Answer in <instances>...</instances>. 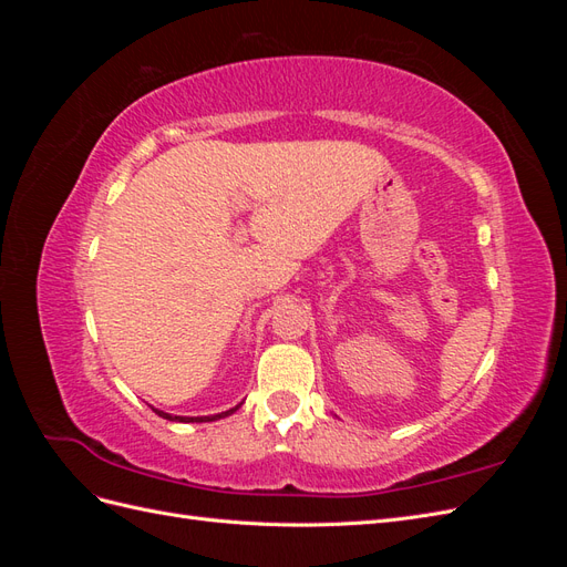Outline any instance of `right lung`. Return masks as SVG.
<instances>
[{"mask_svg":"<svg viewBox=\"0 0 567 567\" xmlns=\"http://www.w3.org/2000/svg\"><path fill=\"white\" fill-rule=\"evenodd\" d=\"M238 406H241V404H236V406H231V409H227V411H221V414H213V416H173V414H167V411L153 409V406H151V409L156 411L158 416L167 419V421H177V423H208V421H219V419H225V416H231Z\"/></svg>","mask_w":567,"mask_h":567,"instance_id":"1","label":"right lung"}]
</instances>
